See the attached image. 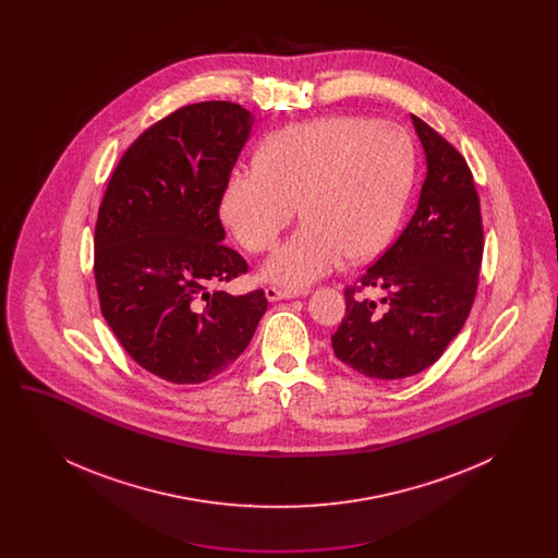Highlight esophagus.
Instances as JSON below:
<instances>
[{
	"label": "esophagus",
	"mask_w": 558,
	"mask_h": 558,
	"mask_svg": "<svg viewBox=\"0 0 558 558\" xmlns=\"http://www.w3.org/2000/svg\"><path fill=\"white\" fill-rule=\"evenodd\" d=\"M307 291H292V289H280V287H267L266 296L269 301H282V299H294Z\"/></svg>",
	"instance_id": "esophagus-1"
}]
</instances>
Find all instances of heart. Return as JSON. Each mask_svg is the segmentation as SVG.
Returning <instances> with one entry per match:
<instances>
[{
    "instance_id": "obj_1",
    "label": "heart",
    "mask_w": 558,
    "mask_h": 558,
    "mask_svg": "<svg viewBox=\"0 0 558 558\" xmlns=\"http://www.w3.org/2000/svg\"><path fill=\"white\" fill-rule=\"evenodd\" d=\"M255 165L230 175L221 219L246 251L266 253L301 203L305 223L264 267L299 289L385 251L410 198L414 144L396 123L335 114L271 133Z\"/></svg>"
}]
</instances>
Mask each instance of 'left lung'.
I'll use <instances>...</instances> for the list:
<instances>
[{"mask_svg": "<svg viewBox=\"0 0 558 558\" xmlns=\"http://www.w3.org/2000/svg\"><path fill=\"white\" fill-rule=\"evenodd\" d=\"M426 155L418 207L399 239L357 284L345 289V318L330 337L335 355L376 380L433 366L462 330L477 294L483 221L464 157L412 114ZM366 290L384 294L378 306Z\"/></svg>", "mask_w": 558, "mask_h": 558, "instance_id": "obj_1", "label": "left lung"}]
</instances>
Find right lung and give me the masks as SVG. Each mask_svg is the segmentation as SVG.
I'll list each match as a JSON object with an SVG mask.
<instances>
[{
    "label": "right lung",
    "mask_w": 558,
    "mask_h": 558,
    "mask_svg": "<svg viewBox=\"0 0 558 558\" xmlns=\"http://www.w3.org/2000/svg\"><path fill=\"white\" fill-rule=\"evenodd\" d=\"M255 117L234 102L178 108L142 133L108 182L94 232L102 316L144 371L198 385L236 362L266 292L221 289L248 266L219 205Z\"/></svg>",
    "instance_id": "add662e5"
}]
</instances>
